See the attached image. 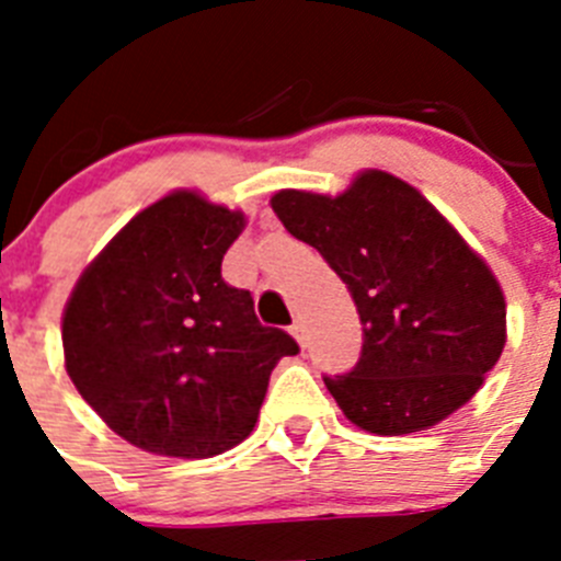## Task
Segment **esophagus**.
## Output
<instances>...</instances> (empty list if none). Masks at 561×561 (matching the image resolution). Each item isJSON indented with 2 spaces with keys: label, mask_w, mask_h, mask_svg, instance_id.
Masks as SVG:
<instances>
[{
  "label": "esophagus",
  "mask_w": 561,
  "mask_h": 561,
  "mask_svg": "<svg viewBox=\"0 0 561 561\" xmlns=\"http://www.w3.org/2000/svg\"><path fill=\"white\" fill-rule=\"evenodd\" d=\"M291 336H295L300 348H306V329H304V323H300V320H295V325H291Z\"/></svg>",
  "instance_id": "esophagus-1"
}]
</instances>
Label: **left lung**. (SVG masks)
<instances>
[{"instance_id": "left-lung-1", "label": "left lung", "mask_w": 561, "mask_h": 561, "mask_svg": "<svg viewBox=\"0 0 561 561\" xmlns=\"http://www.w3.org/2000/svg\"><path fill=\"white\" fill-rule=\"evenodd\" d=\"M270 205L329 261L359 311V362L325 376L351 424L419 433L478 393L505 345L503 289L413 185L370 168L336 196L277 191Z\"/></svg>"}]
</instances>
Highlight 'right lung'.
<instances>
[{"mask_svg": "<svg viewBox=\"0 0 561 561\" xmlns=\"http://www.w3.org/2000/svg\"><path fill=\"white\" fill-rule=\"evenodd\" d=\"M247 227L196 191L148 205L81 272L61 317L64 368L106 427L168 458H213L247 438L270 376L297 342L257 323L221 277Z\"/></svg>", "mask_w": 561, "mask_h": 561, "instance_id": "obj_1", "label": "right lung"}]
</instances>
